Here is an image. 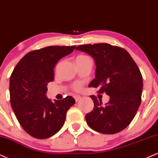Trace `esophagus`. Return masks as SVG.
Returning a JSON list of instances; mask_svg holds the SVG:
<instances>
[{
	"label": "esophagus",
	"mask_w": 158,
	"mask_h": 158,
	"mask_svg": "<svg viewBox=\"0 0 158 158\" xmlns=\"http://www.w3.org/2000/svg\"><path fill=\"white\" fill-rule=\"evenodd\" d=\"M74 98H75V101H78L81 98V96H78V95H76V96H74Z\"/></svg>",
	"instance_id": "34e87169"
}]
</instances>
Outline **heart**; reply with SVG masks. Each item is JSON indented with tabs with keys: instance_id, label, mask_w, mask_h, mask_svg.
I'll list each match as a JSON object with an SVG mask.
<instances>
[{
	"instance_id": "obj_1",
	"label": "heart",
	"mask_w": 158,
	"mask_h": 158,
	"mask_svg": "<svg viewBox=\"0 0 158 158\" xmlns=\"http://www.w3.org/2000/svg\"><path fill=\"white\" fill-rule=\"evenodd\" d=\"M84 57H85V56L79 55L76 57V60L81 59V58H83ZM82 86H83V84H82V83H81V82H77V83L73 84V89H74L75 90H80L82 88Z\"/></svg>"
}]
</instances>
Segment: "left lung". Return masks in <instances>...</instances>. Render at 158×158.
Instances as JSON below:
<instances>
[{
	"mask_svg": "<svg viewBox=\"0 0 158 158\" xmlns=\"http://www.w3.org/2000/svg\"><path fill=\"white\" fill-rule=\"evenodd\" d=\"M76 49L96 62V77L89 87H99L98 93L110 97L103 106L101 100L90 96L94 107L85 115L86 122L98 132H119L133 120L141 103L143 81L139 68L127 50L106 43L80 45Z\"/></svg>",
	"mask_w": 158,
	"mask_h": 158,
	"instance_id": "left-lung-1",
	"label": "left lung"
}]
</instances>
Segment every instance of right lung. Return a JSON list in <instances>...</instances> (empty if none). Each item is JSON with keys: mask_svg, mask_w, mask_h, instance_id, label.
I'll list each match as a JSON object with an SVG mask.
<instances>
[{"mask_svg": "<svg viewBox=\"0 0 158 158\" xmlns=\"http://www.w3.org/2000/svg\"><path fill=\"white\" fill-rule=\"evenodd\" d=\"M75 46H50L27 53L15 67L10 78V101L16 117L31 137L46 139L64 124L68 109L75 103L72 96L51 101L47 84L54 81V68Z\"/></svg>", "mask_w": 158, "mask_h": 158, "instance_id": "1", "label": "right lung"}]
</instances>
